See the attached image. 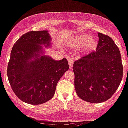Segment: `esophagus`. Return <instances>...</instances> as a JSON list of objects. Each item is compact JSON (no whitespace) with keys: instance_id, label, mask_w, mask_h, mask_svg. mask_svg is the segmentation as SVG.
Segmentation results:
<instances>
[{"instance_id":"34e87169","label":"esophagus","mask_w":128,"mask_h":128,"mask_svg":"<svg viewBox=\"0 0 128 128\" xmlns=\"http://www.w3.org/2000/svg\"><path fill=\"white\" fill-rule=\"evenodd\" d=\"M68 64H69V67H70V68L71 69V68H72V66H73V64H74V60H73L72 58L68 57Z\"/></svg>"}]
</instances>
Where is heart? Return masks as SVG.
Segmentation results:
<instances>
[{"instance_id":"b5f03b06","label":"heart","mask_w":128,"mask_h":128,"mask_svg":"<svg viewBox=\"0 0 128 128\" xmlns=\"http://www.w3.org/2000/svg\"><path fill=\"white\" fill-rule=\"evenodd\" d=\"M69 43L76 48H80L82 52L88 54L96 49L98 44L97 38L87 34H78L69 40Z\"/></svg>"}]
</instances>
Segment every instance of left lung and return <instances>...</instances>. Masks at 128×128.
I'll list each match as a JSON object with an SVG mask.
<instances>
[{
  "label": "left lung",
  "mask_w": 128,
  "mask_h": 128,
  "mask_svg": "<svg viewBox=\"0 0 128 128\" xmlns=\"http://www.w3.org/2000/svg\"><path fill=\"white\" fill-rule=\"evenodd\" d=\"M96 50L75 61L74 87L77 95L90 103L110 99L120 84L123 66L119 48L107 35L98 32Z\"/></svg>",
  "instance_id": "obj_1"
}]
</instances>
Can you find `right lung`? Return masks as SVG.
I'll return each mask as SVG.
<instances>
[{"mask_svg":"<svg viewBox=\"0 0 128 128\" xmlns=\"http://www.w3.org/2000/svg\"><path fill=\"white\" fill-rule=\"evenodd\" d=\"M47 30L30 31L13 46L7 76L14 93L26 103L38 105L50 100L56 85L68 70L66 58L54 60L44 55L43 46H50Z\"/></svg>","mask_w":128,"mask_h":128,"instance_id":"obj_1","label":"right lung"}]
</instances>
